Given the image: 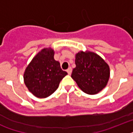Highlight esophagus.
Segmentation results:
<instances>
[{"label": "esophagus", "mask_w": 133, "mask_h": 133, "mask_svg": "<svg viewBox=\"0 0 133 133\" xmlns=\"http://www.w3.org/2000/svg\"><path fill=\"white\" fill-rule=\"evenodd\" d=\"M67 72L68 73V75H71V73H72V68H71L70 67L68 68L67 69Z\"/></svg>", "instance_id": "esophagus-1"}]
</instances>
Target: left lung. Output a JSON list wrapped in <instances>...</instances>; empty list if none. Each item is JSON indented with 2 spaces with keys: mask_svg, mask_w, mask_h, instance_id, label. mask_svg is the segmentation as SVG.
Here are the masks:
<instances>
[{
  "mask_svg": "<svg viewBox=\"0 0 133 133\" xmlns=\"http://www.w3.org/2000/svg\"><path fill=\"white\" fill-rule=\"evenodd\" d=\"M75 64L71 77L83 92L95 95L106 86L110 78V68L98 54L81 51L76 54Z\"/></svg>",
  "mask_w": 133,
  "mask_h": 133,
  "instance_id": "left-lung-1",
  "label": "left lung"
}]
</instances>
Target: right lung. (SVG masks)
Masks as SVG:
<instances>
[{
  "mask_svg": "<svg viewBox=\"0 0 133 133\" xmlns=\"http://www.w3.org/2000/svg\"><path fill=\"white\" fill-rule=\"evenodd\" d=\"M51 48L38 52L24 72V82L30 92L38 98H46L58 88L60 81L68 75L61 68L60 63L54 60Z\"/></svg>",
  "mask_w": 133,
  "mask_h": 133,
  "instance_id": "1",
  "label": "right lung"
}]
</instances>
